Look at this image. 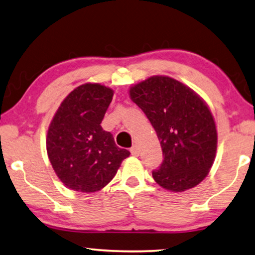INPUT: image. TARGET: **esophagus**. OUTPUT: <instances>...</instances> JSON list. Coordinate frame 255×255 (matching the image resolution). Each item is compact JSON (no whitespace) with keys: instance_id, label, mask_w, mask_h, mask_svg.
<instances>
[{"instance_id":"34e87169","label":"esophagus","mask_w":255,"mask_h":255,"mask_svg":"<svg viewBox=\"0 0 255 255\" xmlns=\"http://www.w3.org/2000/svg\"><path fill=\"white\" fill-rule=\"evenodd\" d=\"M130 153L131 155H134V157H138L139 155V150H138V146L137 145H134L130 149Z\"/></svg>"}]
</instances>
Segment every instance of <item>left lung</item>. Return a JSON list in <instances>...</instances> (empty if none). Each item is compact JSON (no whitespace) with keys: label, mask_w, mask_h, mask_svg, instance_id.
Here are the masks:
<instances>
[{"label":"left lung","mask_w":255,"mask_h":255,"mask_svg":"<svg viewBox=\"0 0 255 255\" xmlns=\"http://www.w3.org/2000/svg\"><path fill=\"white\" fill-rule=\"evenodd\" d=\"M129 97L145 113L162 149L160 168L152 172L161 188L183 192L210 173L218 147L214 118L203 98L167 75H153L129 89Z\"/></svg>","instance_id":"obj_1"}]
</instances>
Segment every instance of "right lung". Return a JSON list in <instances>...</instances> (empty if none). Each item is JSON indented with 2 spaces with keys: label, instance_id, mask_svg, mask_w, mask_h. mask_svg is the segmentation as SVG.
Listing matches in <instances>:
<instances>
[{
  "label": "right lung",
  "instance_id": "right-lung-1",
  "mask_svg": "<svg viewBox=\"0 0 255 255\" xmlns=\"http://www.w3.org/2000/svg\"><path fill=\"white\" fill-rule=\"evenodd\" d=\"M113 89L85 83L60 103L47 132V153L56 175L68 189L96 192L108 185L130 152L118 147L101 124Z\"/></svg>",
  "mask_w": 255,
  "mask_h": 255
}]
</instances>
